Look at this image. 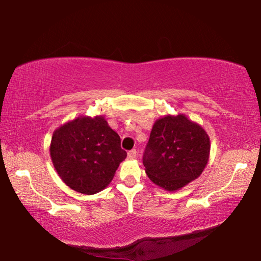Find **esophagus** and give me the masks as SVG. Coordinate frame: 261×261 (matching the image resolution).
Here are the masks:
<instances>
[{
    "label": "esophagus",
    "mask_w": 261,
    "mask_h": 261,
    "mask_svg": "<svg viewBox=\"0 0 261 261\" xmlns=\"http://www.w3.org/2000/svg\"><path fill=\"white\" fill-rule=\"evenodd\" d=\"M137 156V151L136 149H131V151L127 152V158L129 159H135Z\"/></svg>",
    "instance_id": "1"
}]
</instances>
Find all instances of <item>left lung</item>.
<instances>
[{
  "instance_id": "1",
  "label": "left lung",
  "mask_w": 261,
  "mask_h": 261,
  "mask_svg": "<svg viewBox=\"0 0 261 261\" xmlns=\"http://www.w3.org/2000/svg\"><path fill=\"white\" fill-rule=\"evenodd\" d=\"M210 137L183 114L167 115L154 123L143 163L148 178L176 191L199 177L210 158Z\"/></svg>"
}]
</instances>
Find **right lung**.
<instances>
[{"label": "right lung", "instance_id": "obj_1", "mask_svg": "<svg viewBox=\"0 0 261 261\" xmlns=\"http://www.w3.org/2000/svg\"><path fill=\"white\" fill-rule=\"evenodd\" d=\"M50 158L57 174L69 188L93 194L112 182L126 158L121 138L102 116H81L54 131Z\"/></svg>", "mask_w": 261, "mask_h": 261}]
</instances>
